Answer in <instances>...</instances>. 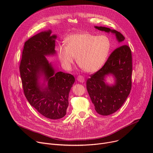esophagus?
Returning a JSON list of instances; mask_svg holds the SVG:
<instances>
[{
	"label": "esophagus",
	"instance_id": "esophagus-1",
	"mask_svg": "<svg viewBox=\"0 0 153 153\" xmlns=\"http://www.w3.org/2000/svg\"><path fill=\"white\" fill-rule=\"evenodd\" d=\"M77 80L79 81V82H84V81H85L84 77L82 76H81V75L78 76L77 77Z\"/></svg>",
	"mask_w": 153,
	"mask_h": 153
}]
</instances>
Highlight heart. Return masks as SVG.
<instances>
[{
  "label": "heart",
  "instance_id": "1",
  "mask_svg": "<svg viewBox=\"0 0 153 153\" xmlns=\"http://www.w3.org/2000/svg\"><path fill=\"white\" fill-rule=\"evenodd\" d=\"M66 46L58 47L57 53L63 66L69 68L77 58L78 65L88 73H94L103 66L111 48L105 35L87 33L72 34L65 40Z\"/></svg>",
  "mask_w": 153,
  "mask_h": 153
}]
</instances>
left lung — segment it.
Masks as SVG:
<instances>
[{
    "label": "left lung",
    "instance_id": "left-lung-1",
    "mask_svg": "<svg viewBox=\"0 0 153 153\" xmlns=\"http://www.w3.org/2000/svg\"><path fill=\"white\" fill-rule=\"evenodd\" d=\"M96 29L114 33L120 44L124 36L116 30L95 26ZM113 74L116 79L114 86H109L104 82V77ZM132 57L130 47L122 45L111 53L103 66L87 80V90L97 113L108 116L115 113L123 105L131 88Z\"/></svg>",
    "mask_w": 153,
    "mask_h": 153
}]
</instances>
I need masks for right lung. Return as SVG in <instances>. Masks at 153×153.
<instances>
[{
    "mask_svg": "<svg viewBox=\"0 0 153 153\" xmlns=\"http://www.w3.org/2000/svg\"><path fill=\"white\" fill-rule=\"evenodd\" d=\"M51 30L40 33L25 42L19 73L24 94L29 104L44 117L58 119L66 114L70 90L74 77L62 71L55 73L45 56L55 53V39ZM44 74L48 85L42 89L38 79Z\"/></svg>",
    "mask_w": 153,
    "mask_h": 153,
    "instance_id": "add662e5",
    "label": "right lung"
}]
</instances>
